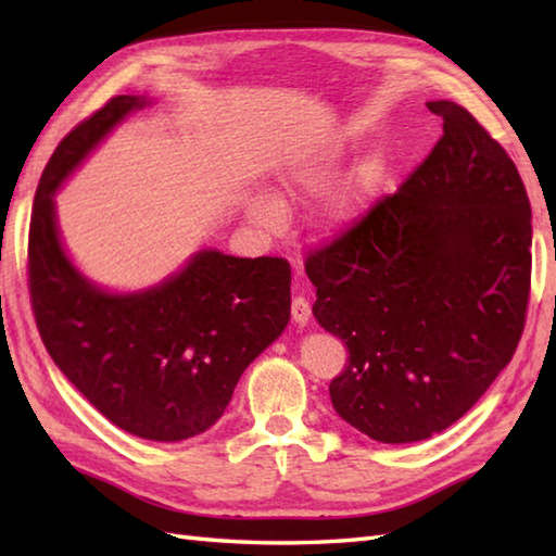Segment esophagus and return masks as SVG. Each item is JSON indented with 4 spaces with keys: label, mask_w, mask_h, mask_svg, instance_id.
Wrapping results in <instances>:
<instances>
[{
    "label": "esophagus",
    "mask_w": 556,
    "mask_h": 556,
    "mask_svg": "<svg viewBox=\"0 0 556 556\" xmlns=\"http://www.w3.org/2000/svg\"><path fill=\"white\" fill-rule=\"evenodd\" d=\"M291 317H293V323H296L299 327L308 325V320H311V303L305 301L303 296L293 299L291 301Z\"/></svg>",
    "instance_id": "34e87169"
}]
</instances>
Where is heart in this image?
Instances as JSON below:
<instances>
[{
  "label": "heart",
  "instance_id": "obj_1",
  "mask_svg": "<svg viewBox=\"0 0 556 556\" xmlns=\"http://www.w3.org/2000/svg\"><path fill=\"white\" fill-rule=\"evenodd\" d=\"M346 167V146L329 143L287 164L281 174V193L289 203H308V200L323 198L341 179ZM389 179V160L382 150L361 157L346 179L339 184L332 194L325 200L320 210V227L327 233H341L368 215L370 207L382 195L384 184ZM248 215L260 227L269 231H279L287 224V205L275 193L257 191L248 200Z\"/></svg>",
  "mask_w": 556,
  "mask_h": 556
}]
</instances>
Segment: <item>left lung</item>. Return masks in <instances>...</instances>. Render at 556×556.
I'll return each instance as SVG.
<instances>
[{"label": "left lung", "instance_id": "left-lung-1", "mask_svg": "<svg viewBox=\"0 0 556 556\" xmlns=\"http://www.w3.org/2000/svg\"><path fill=\"white\" fill-rule=\"evenodd\" d=\"M444 136L394 195L305 263L315 320L349 349L329 384L351 428L430 440L509 365L530 291V203L516 164L456 102Z\"/></svg>", "mask_w": 556, "mask_h": 556}]
</instances>
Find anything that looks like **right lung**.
<instances>
[{"mask_svg":"<svg viewBox=\"0 0 556 556\" xmlns=\"http://www.w3.org/2000/svg\"><path fill=\"white\" fill-rule=\"evenodd\" d=\"M150 104L155 98H114L56 146L33 203L30 301L56 368L104 418L150 442H181L224 416L243 370L287 329L291 267L203 248L148 289L112 291L83 275L62 241L54 195Z\"/></svg>","mask_w":556,"mask_h":556,"instance_id":"right-lung-1","label":"right lung"}]
</instances>
